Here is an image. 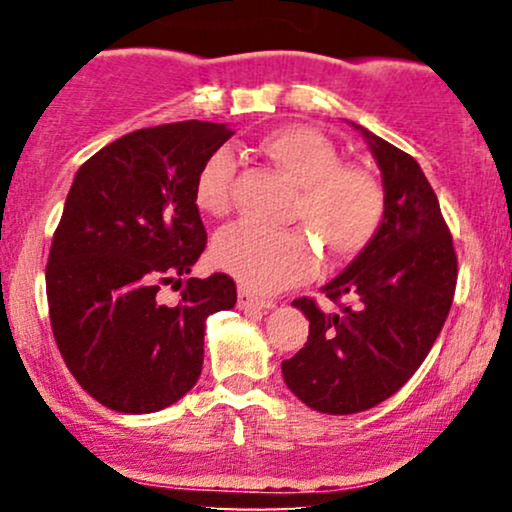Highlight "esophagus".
Wrapping results in <instances>:
<instances>
[{
    "label": "esophagus",
    "instance_id": "obj_1",
    "mask_svg": "<svg viewBox=\"0 0 512 512\" xmlns=\"http://www.w3.org/2000/svg\"><path fill=\"white\" fill-rule=\"evenodd\" d=\"M238 308L240 310H269L274 308L272 298H260L255 293H250L248 289L238 291Z\"/></svg>",
    "mask_w": 512,
    "mask_h": 512
}]
</instances>
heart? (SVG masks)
<instances>
[{
  "label": "heart",
  "mask_w": 512,
  "mask_h": 512,
  "mask_svg": "<svg viewBox=\"0 0 512 512\" xmlns=\"http://www.w3.org/2000/svg\"><path fill=\"white\" fill-rule=\"evenodd\" d=\"M260 151L296 182L289 216L301 221L337 260L354 257L373 240L385 214V195L368 170L344 166L337 146L305 125H281L260 139ZM236 158L221 149L199 168L195 204L211 216L231 207ZM216 267L252 291H276L313 274L317 255L303 228H267L238 221L216 233Z\"/></svg>",
  "instance_id": "1"
}]
</instances>
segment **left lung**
<instances>
[{"mask_svg":"<svg viewBox=\"0 0 512 512\" xmlns=\"http://www.w3.org/2000/svg\"><path fill=\"white\" fill-rule=\"evenodd\" d=\"M378 161L385 214L378 233L322 289L339 313L296 298L308 342L281 363L286 385L322 414H356L385 402L424 363L443 330L457 284L450 228L424 170L409 154L358 127ZM349 295L354 304H342Z\"/></svg>","mask_w":512,"mask_h":512,"instance_id":"1","label":"left lung"}]
</instances>
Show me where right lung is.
Returning a JSON list of instances; mask_svg holds the SVG:
<instances>
[{
    "label": "right lung",
    "mask_w": 512,
    "mask_h": 512,
    "mask_svg": "<svg viewBox=\"0 0 512 512\" xmlns=\"http://www.w3.org/2000/svg\"><path fill=\"white\" fill-rule=\"evenodd\" d=\"M231 137L199 120L137 129L76 170L45 289L57 349L103 407L149 414L178 402L202 373L204 322L236 305L228 274L182 279L207 248L197 173ZM168 283L175 304L160 298Z\"/></svg>",
    "instance_id": "right-lung-1"
}]
</instances>
